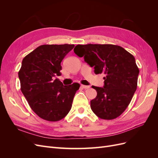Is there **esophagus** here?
I'll return each mask as SVG.
<instances>
[{
    "label": "esophagus",
    "instance_id": "obj_1",
    "mask_svg": "<svg viewBox=\"0 0 158 158\" xmlns=\"http://www.w3.org/2000/svg\"><path fill=\"white\" fill-rule=\"evenodd\" d=\"M81 87L84 89H88L90 88L89 85H81Z\"/></svg>",
    "mask_w": 158,
    "mask_h": 158
}]
</instances>
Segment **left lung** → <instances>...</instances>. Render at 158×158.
Instances as JSON below:
<instances>
[{
  "label": "left lung",
  "instance_id": "left-lung-1",
  "mask_svg": "<svg viewBox=\"0 0 158 158\" xmlns=\"http://www.w3.org/2000/svg\"><path fill=\"white\" fill-rule=\"evenodd\" d=\"M75 54L84 56L95 74H104L103 87L92 86L97 96L90 102L92 111L111 120L125 111L137 88L139 69L135 57L121 46L111 44L78 45Z\"/></svg>",
  "mask_w": 158,
  "mask_h": 158
}]
</instances>
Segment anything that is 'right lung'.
I'll return each instance as SVG.
<instances>
[{"instance_id": "add662e5", "label": "right lung", "mask_w": 158, "mask_h": 158, "mask_svg": "<svg viewBox=\"0 0 158 158\" xmlns=\"http://www.w3.org/2000/svg\"><path fill=\"white\" fill-rule=\"evenodd\" d=\"M74 45H42L23 58L18 77L21 91L31 109L40 118L58 121L66 117L72 107L80 84L64 85L60 63Z\"/></svg>"}]
</instances>
